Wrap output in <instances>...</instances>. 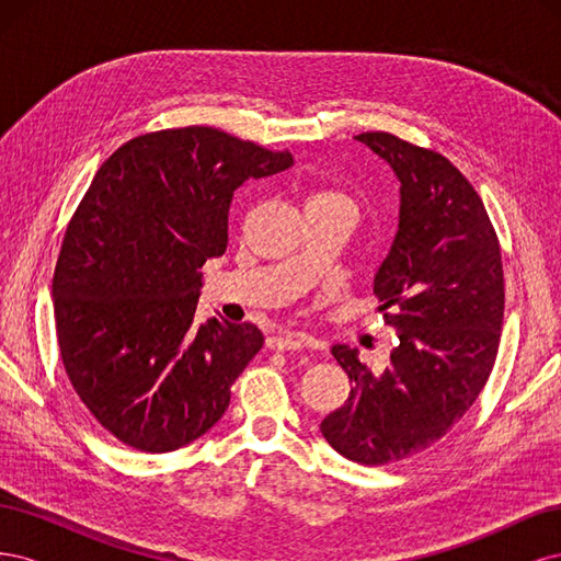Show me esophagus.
<instances>
[{"instance_id":"obj_1","label":"esophagus","mask_w":561,"mask_h":561,"mask_svg":"<svg viewBox=\"0 0 561 561\" xmlns=\"http://www.w3.org/2000/svg\"><path fill=\"white\" fill-rule=\"evenodd\" d=\"M307 344H309L307 334H299V332H283V334L266 339V346L274 348V351H297V348H304Z\"/></svg>"}]
</instances>
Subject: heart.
I'll return each mask as SVG.
<instances>
[{"mask_svg": "<svg viewBox=\"0 0 561 561\" xmlns=\"http://www.w3.org/2000/svg\"><path fill=\"white\" fill-rule=\"evenodd\" d=\"M309 203H351L344 194H336V192H318L311 196Z\"/></svg>", "mask_w": 561, "mask_h": 561, "instance_id": "1", "label": "heart"}]
</instances>
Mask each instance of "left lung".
Segmentation results:
<instances>
[{
	"label": "left lung",
	"instance_id": "1",
	"mask_svg": "<svg viewBox=\"0 0 561 561\" xmlns=\"http://www.w3.org/2000/svg\"><path fill=\"white\" fill-rule=\"evenodd\" d=\"M355 140L400 182L398 231L375 276L400 344L383 371L332 346L353 386L320 433L351 461L383 466L428 449L478 400L499 351L503 266L484 203L445 157L390 133Z\"/></svg>",
	"mask_w": 561,
	"mask_h": 561
}]
</instances>
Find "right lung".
Listing matches in <instances>:
<instances>
[{"mask_svg":"<svg viewBox=\"0 0 561 561\" xmlns=\"http://www.w3.org/2000/svg\"><path fill=\"white\" fill-rule=\"evenodd\" d=\"M293 165L208 126L140 135L100 165L65 231L54 311L67 377L122 443L173 451L227 412L264 336L196 322L198 268L227 250L233 192Z\"/></svg>","mask_w":561,"mask_h":561,"instance_id":"1","label":"right lung"}]
</instances>
